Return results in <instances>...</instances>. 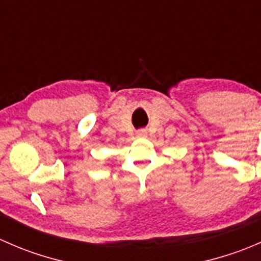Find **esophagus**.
Listing matches in <instances>:
<instances>
[{
  "label": "esophagus",
  "instance_id": "1",
  "mask_svg": "<svg viewBox=\"0 0 261 261\" xmlns=\"http://www.w3.org/2000/svg\"><path fill=\"white\" fill-rule=\"evenodd\" d=\"M136 136H138V138H146L147 131L146 130H139L138 133H136Z\"/></svg>",
  "mask_w": 261,
  "mask_h": 261
}]
</instances>
